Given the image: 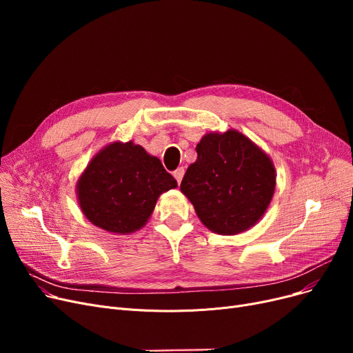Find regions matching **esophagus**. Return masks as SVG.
Instances as JSON below:
<instances>
[{"mask_svg":"<svg viewBox=\"0 0 353 353\" xmlns=\"http://www.w3.org/2000/svg\"><path fill=\"white\" fill-rule=\"evenodd\" d=\"M174 174V177H176V180H177V183L180 184V181H181V179H183V176H184V169L183 167H179V169L173 173Z\"/></svg>","mask_w":353,"mask_h":353,"instance_id":"34e87169","label":"esophagus"}]
</instances>
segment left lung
<instances>
[{"instance_id": "1", "label": "left lung", "mask_w": 353, "mask_h": 353, "mask_svg": "<svg viewBox=\"0 0 353 353\" xmlns=\"http://www.w3.org/2000/svg\"><path fill=\"white\" fill-rule=\"evenodd\" d=\"M180 190L209 230L237 234L254 226L274 193L276 170L270 157L236 130L209 133L196 145Z\"/></svg>"}]
</instances>
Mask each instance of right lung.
<instances>
[{
	"label": "right lung",
	"instance_id": "obj_1",
	"mask_svg": "<svg viewBox=\"0 0 353 353\" xmlns=\"http://www.w3.org/2000/svg\"><path fill=\"white\" fill-rule=\"evenodd\" d=\"M176 188L157 157L133 141H114L88 163L77 181V197L92 225L128 234L147 223L161 193Z\"/></svg>",
	"mask_w": 353,
	"mask_h": 353
}]
</instances>
